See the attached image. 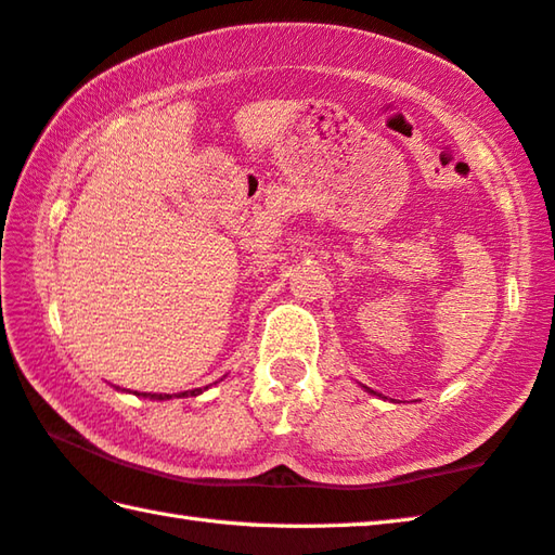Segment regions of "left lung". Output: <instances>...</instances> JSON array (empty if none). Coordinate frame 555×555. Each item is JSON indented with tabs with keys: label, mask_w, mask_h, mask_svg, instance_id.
Returning <instances> with one entry per match:
<instances>
[{
	"label": "left lung",
	"mask_w": 555,
	"mask_h": 555,
	"mask_svg": "<svg viewBox=\"0 0 555 555\" xmlns=\"http://www.w3.org/2000/svg\"><path fill=\"white\" fill-rule=\"evenodd\" d=\"M364 388H366V386H364ZM366 390H369V392H374V390H371V388H366ZM374 396H376V392H374Z\"/></svg>",
	"instance_id": "obj_1"
}]
</instances>
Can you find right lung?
<instances>
[{
    "instance_id": "1",
    "label": "right lung",
    "mask_w": 555,
    "mask_h": 555,
    "mask_svg": "<svg viewBox=\"0 0 555 555\" xmlns=\"http://www.w3.org/2000/svg\"><path fill=\"white\" fill-rule=\"evenodd\" d=\"M208 388V386H206ZM206 388H194V390H186V392H179L177 398H194V396H201V392H204ZM143 398H150V400H169L172 396H169V392H143Z\"/></svg>"
}]
</instances>
